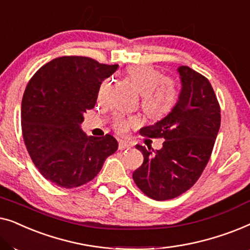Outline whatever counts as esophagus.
I'll list each match as a JSON object with an SVG mask.
<instances>
[{
	"instance_id": "obj_1",
	"label": "esophagus",
	"mask_w": 250,
	"mask_h": 250,
	"mask_svg": "<svg viewBox=\"0 0 250 250\" xmlns=\"http://www.w3.org/2000/svg\"><path fill=\"white\" fill-rule=\"evenodd\" d=\"M131 148V145L125 141H119V145H118V149L119 150H124V149H129Z\"/></svg>"
}]
</instances>
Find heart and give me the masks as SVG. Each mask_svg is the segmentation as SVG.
Returning a JSON list of instances; mask_svg holds the SVG:
<instances>
[{"label":"heart","mask_w":250,"mask_h":250,"mask_svg":"<svg viewBox=\"0 0 250 250\" xmlns=\"http://www.w3.org/2000/svg\"><path fill=\"white\" fill-rule=\"evenodd\" d=\"M127 74L133 85L142 94L141 105L149 118L159 121L172 112L180 98V86L175 80L164 77L162 71L148 63L131 66L127 69ZM107 86V81L100 85L98 100H104ZM136 124L138 119L135 117L117 116L112 126L117 132L125 133L131 126Z\"/></svg>","instance_id":"1"}]
</instances>
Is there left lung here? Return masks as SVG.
I'll list each match as a JSON object with an SVG mask.
<instances>
[{"instance_id":"8db88e82","label":"left lung","mask_w":250,"mask_h":250,"mask_svg":"<svg viewBox=\"0 0 250 250\" xmlns=\"http://www.w3.org/2000/svg\"><path fill=\"white\" fill-rule=\"evenodd\" d=\"M182 81L179 101L169 115L155 125L141 128L140 134L165 139L163 148L136 146L143 164L133 180L146 196L168 200L181 196L197 182L210 158L221 126V107L209 81L181 66Z\"/></svg>"}]
</instances>
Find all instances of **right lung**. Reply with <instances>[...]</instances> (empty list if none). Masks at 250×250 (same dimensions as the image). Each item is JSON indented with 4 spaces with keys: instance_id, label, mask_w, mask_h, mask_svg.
I'll return each instance as SVG.
<instances>
[{
    "instance_id": "right-lung-1",
    "label": "right lung",
    "mask_w": 250,
    "mask_h": 250,
    "mask_svg": "<svg viewBox=\"0 0 250 250\" xmlns=\"http://www.w3.org/2000/svg\"><path fill=\"white\" fill-rule=\"evenodd\" d=\"M118 64L66 56L40 68L27 84L21 102L22 138L40 173L58 187L71 189L94 179L118 149L110 134L86 136L81 124L94 108L102 81Z\"/></svg>"
}]
</instances>
